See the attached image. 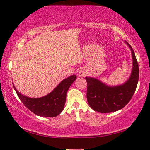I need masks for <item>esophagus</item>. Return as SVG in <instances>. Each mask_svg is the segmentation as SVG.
I'll return each mask as SVG.
<instances>
[{
    "mask_svg": "<svg viewBox=\"0 0 150 150\" xmlns=\"http://www.w3.org/2000/svg\"><path fill=\"white\" fill-rule=\"evenodd\" d=\"M79 75L80 76V77H81V76H83L84 75V73H83V72H81V71H80V72H79Z\"/></svg>",
    "mask_w": 150,
    "mask_h": 150,
    "instance_id": "34e87169",
    "label": "esophagus"
}]
</instances>
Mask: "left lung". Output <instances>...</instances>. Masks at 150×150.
<instances>
[{"label":"left lung","mask_w":150,"mask_h":150,"mask_svg":"<svg viewBox=\"0 0 150 150\" xmlns=\"http://www.w3.org/2000/svg\"><path fill=\"white\" fill-rule=\"evenodd\" d=\"M132 55L133 67L131 75L123 84L110 86L94 77H86L88 84L87 100L93 110L100 113H109L119 110L130 101L135 93L139 80V65L135 52L125 41Z\"/></svg>","instance_id":"obj_1"}]
</instances>
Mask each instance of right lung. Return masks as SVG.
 Wrapping results in <instances>:
<instances>
[{
	"instance_id": "right-lung-1",
	"label": "right lung",
	"mask_w": 150,
	"mask_h": 150,
	"mask_svg": "<svg viewBox=\"0 0 150 150\" xmlns=\"http://www.w3.org/2000/svg\"><path fill=\"white\" fill-rule=\"evenodd\" d=\"M75 75H73L62 81L56 88L43 97L32 98L20 93L16 88L18 97L31 112L40 117H54L63 110L66 102L67 93L69 88L75 81Z\"/></svg>"
}]
</instances>
